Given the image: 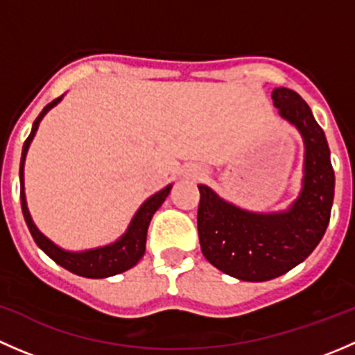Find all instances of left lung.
I'll return each mask as SVG.
<instances>
[{
	"label": "left lung",
	"instance_id": "left-lung-1",
	"mask_svg": "<svg viewBox=\"0 0 355 355\" xmlns=\"http://www.w3.org/2000/svg\"><path fill=\"white\" fill-rule=\"evenodd\" d=\"M271 98L278 113L299 128L306 146L299 199L284 213L257 214L199 185L200 250L214 268L245 282L271 280L302 263L327 232L335 194L330 148L307 103L287 87L275 89Z\"/></svg>",
	"mask_w": 355,
	"mask_h": 355
}]
</instances>
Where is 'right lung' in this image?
I'll return each mask as SVG.
<instances>
[{
  "instance_id": "right-lung-1",
  "label": "right lung",
  "mask_w": 355,
  "mask_h": 355,
  "mask_svg": "<svg viewBox=\"0 0 355 355\" xmlns=\"http://www.w3.org/2000/svg\"><path fill=\"white\" fill-rule=\"evenodd\" d=\"M62 96L56 99H53L49 105L44 106V110L39 113V116L35 118L34 125H32V130L28 134L27 141L24 142L22 149V159H20V202H22V213L25 218V223H27L28 232H31L34 242L51 257L55 263H58L60 266H63L65 270L71 271V273L78 275V277L85 278H106L113 277V275L123 273V271L130 270L132 266L141 261V257L146 252V237H148V228L151 223L153 214L156 213L157 207L164 202V199L168 198L171 191V185L164 187L163 191H159L157 194L151 196L135 213L134 220H132L130 227L125 232V235L121 239H118L114 244L98 247V249L84 250V252H67V250L60 249L58 245L53 244L49 239H46L41 232L37 230V227L32 221L31 214L27 209V200H25V192H24V161L25 155H27V149L31 146V141L34 139L35 130L39 127V121L42 120L46 113L53 108L55 105H58Z\"/></svg>"
}]
</instances>
